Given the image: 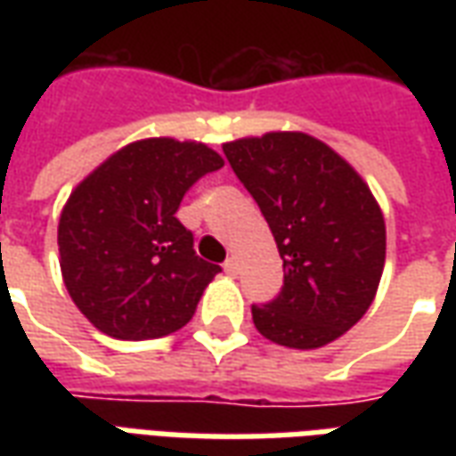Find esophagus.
I'll return each mask as SVG.
<instances>
[{"mask_svg":"<svg viewBox=\"0 0 456 456\" xmlns=\"http://www.w3.org/2000/svg\"><path fill=\"white\" fill-rule=\"evenodd\" d=\"M224 271H227V276H237V271H239V264H237V258L232 256L224 261Z\"/></svg>","mask_w":456,"mask_h":456,"instance_id":"obj_1","label":"esophagus"}]
</instances>
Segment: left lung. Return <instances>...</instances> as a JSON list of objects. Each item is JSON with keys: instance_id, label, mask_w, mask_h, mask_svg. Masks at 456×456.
Segmentation results:
<instances>
[{"instance_id": "1", "label": "left lung", "mask_w": 456, "mask_h": 456, "mask_svg": "<svg viewBox=\"0 0 456 456\" xmlns=\"http://www.w3.org/2000/svg\"><path fill=\"white\" fill-rule=\"evenodd\" d=\"M266 217L283 258V288L251 305L271 342L317 349L369 310L386 261V224L369 185L346 160L303 131H271L222 146Z\"/></svg>"}]
</instances>
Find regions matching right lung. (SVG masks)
<instances>
[{
  "instance_id": "add662e5",
  "label": "right lung",
  "mask_w": 456,
  "mask_h": 456,
  "mask_svg": "<svg viewBox=\"0 0 456 456\" xmlns=\"http://www.w3.org/2000/svg\"><path fill=\"white\" fill-rule=\"evenodd\" d=\"M224 160L198 141L124 146L70 192L58 224L68 293L100 332L159 339L188 325L222 268L192 248L180 200Z\"/></svg>"
}]
</instances>
